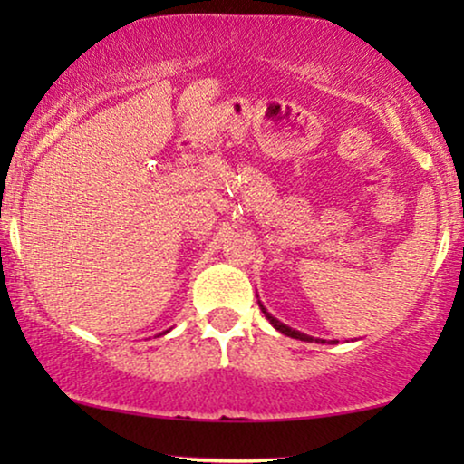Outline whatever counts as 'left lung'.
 I'll return each instance as SVG.
<instances>
[{
  "label": "left lung",
  "instance_id": "left-lung-1",
  "mask_svg": "<svg viewBox=\"0 0 464 464\" xmlns=\"http://www.w3.org/2000/svg\"><path fill=\"white\" fill-rule=\"evenodd\" d=\"M259 308H262V313L266 314V319L270 321V325L276 329V332H281V334H285V335H289V338H295V340H304V342H313V338H310V335H306V334H302V332H295V329H291V327H287L285 325V323H281L278 319H275V316H272L268 310H266L264 306H262V302H259ZM316 342H323V344H325V340H316Z\"/></svg>",
  "mask_w": 464,
  "mask_h": 464
}]
</instances>
